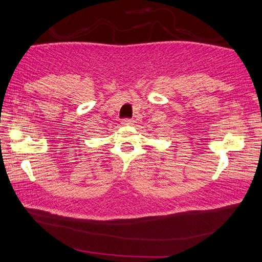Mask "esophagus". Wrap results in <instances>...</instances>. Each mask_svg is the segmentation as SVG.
Here are the masks:
<instances>
[{
    "label": "esophagus",
    "instance_id": "esophagus-1",
    "mask_svg": "<svg viewBox=\"0 0 262 262\" xmlns=\"http://www.w3.org/2000/svg\"><path fill=\"white\" fill-rule=\"evenodd\" d=\"M132 124H134V121H132V119H130V118H124V119H122V125H123V126L132 125Z\"/></svg>",
    "mask_w": 262,
    "mask_h": 262
}]
</instances>
